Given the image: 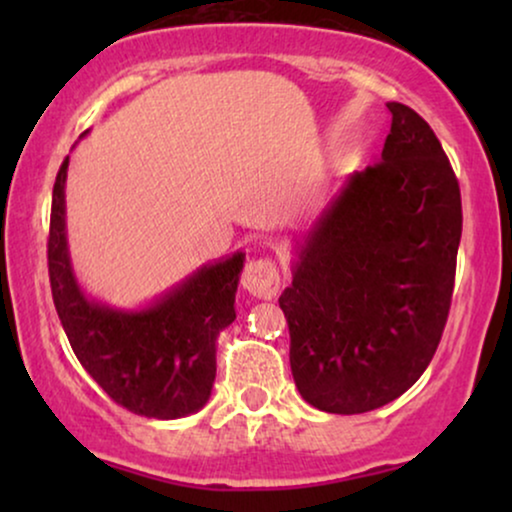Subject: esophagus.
Returning <instances> with one entry per match:
<instances>
[{"mask_svg": "<svg viewBox=\"0 0 512 512\" xmlns=\"http://www.w3.org/2000/svg\"><path fill=\"white\" fill-rule=\"evenodd\" d=\"M279 268L270 258H258V261H249L247 268L242 272V286L251 296L272 300L279 293Z\"/></svg>", "mask_w": 512, "mask_h": 512, "instance_id": "esophagus-1", "label": "esophagus"}]
</instances>
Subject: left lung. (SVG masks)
<instances>
[{"label": "left lung", "mask_w": 512, "mask_h": 512, "mask_svg": "<svg viewBox=\"0 0 512 512\" xmlns=\"http://www.w3.org/2000/svg\"><path fill=\"white\" fill-rule=\"evenodd\" d=\"M387 109L382 160L349 174L279 296L300 396L333 415L405 394L436 354L452 303L459 181L431 125L401 102Z\"/></svg>", "instance_id": "obj_1"}]
</instances>
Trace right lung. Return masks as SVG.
Masks as SVG:
<instances>
[{
  "mask_svg": "<svg viewBox=\"0 0 512 512\" xmlns=\"http://www.w3.org/2000/svg\"><path fill=\"white\" fill-rule=\"evenodd\" d=\"M67 165L53 186L48 277L69 345L86 373L125 410L153 419L198 412L212 394L216 340L235 321L244 254L202 265L144 310L123 312L86 298L69 263L65 230Z\"/></svg>",
  "mask_w": 512,
  "mask_h": 512,
  "instance_id": "1",
  "label": "right lung"
}]
</instances>
